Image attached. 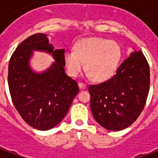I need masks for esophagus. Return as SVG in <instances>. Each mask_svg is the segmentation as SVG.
I'll list each match as a JSON object with an SVG mask.
<instances>
[{
    "label": "esophagus",
    "mask_w": 158,
    "mask_h": 158,
    "mask_svg": "<svg viewBox=\"0 0 158 158\" xmlns=\"http://www.w3.org/2000/svg\"><path fill=\"white\" fill-rule=\"evenodd\" d=\"M79 87L80 89H85L86 88V85L85 84H83V83H79Z\"/></svg>",
    "instance_id": "obj_1"
}]
</instances>
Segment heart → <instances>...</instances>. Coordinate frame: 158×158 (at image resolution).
<instances>
[{
	"instance_id": "heart-1",
	"label": "heart",
	"mask_w": 158,
	"mask_h": 158,
	"mask_svg": "<svg viewBox=\"0 0 158 158\" xmlns=\"http://www.w3.org/2000/svg\"><path fill=\"white\" fill-rule=\"evenodd\" d=\"M122 56L120 45L103 38H86L75 45L74 52L65 54L68 72L78 76L85 69L94 80L106 81L112 78L118 69Z\"/></svg>"
}]
</instances>
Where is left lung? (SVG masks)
Segmentation results:
<instances>
[{
    "label": "left lung",
    "mask_w": 158,
    "mask_h": 158,
    "mask_svg": "<svg viewBox=\"0 0 158 158\" xmlns=\"http://www.w3.org/2000/svg\"><path fill=\"white\" fill-rule=\"evenodd\" d=\"M149 88L148 62L140 51L133 52L111 79L89 86L94 118L108 130L128 128L144 109Z\"/></svg>",
    "instance_id": "1"
}]
</instances>
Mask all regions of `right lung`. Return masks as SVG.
<instances>
[{
    "label": "right lung",
    "mask_w": 158,
    "mask_h": 158,
    "mask_svg": "<svg viewBox=\"0 0 158 158\" xmlns=\"http://www.w3.org/2000/svg\"><path fill=\"white\" fill-rule=\"evenodd\" d=\"M33 50L52 54L55 62L41 74L29 66ZM65 50H54L45 34L28 37L12 53L8 66V86L18 113L39 130L54 128L64 118L79 93L78 83L65 73Z\"/></svg>",
    "instance_id": "obj_1"
}]
</instances>
